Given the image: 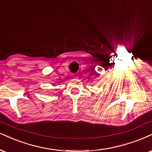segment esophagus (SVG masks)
<instances>
[{"label":"esophagus","mask_w":152,"mask_h":152,"mask_svg":"<svg viewBox=\"0 0 152 152\" xmlns=\"http://www.w3.org/2000/svg\"><path fill=\"white\" fill-rule=\"evenodd\" d=\"M74 78H77V77H76V76H74Z\"/></svg>","instance_id":"esophagus-1"}]
</instances>
